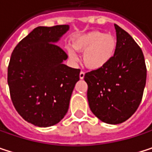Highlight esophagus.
<instances>
[{"label": "esophagus", "instance_id": "1", "mask_svg": "<svg viewBox=\"0 0 152 152\" xmlns=\"http://www.w3.org/2000/svg\"><path fill=\"white\" fill-rule=\"evenodd\" d=\"M84 75H85V73H84L83 71H81V72H80V74H79V77H80V79H83V78H84Z\"/></svg>", "mask_w": 152, "mask_h": 152}]
</instances>
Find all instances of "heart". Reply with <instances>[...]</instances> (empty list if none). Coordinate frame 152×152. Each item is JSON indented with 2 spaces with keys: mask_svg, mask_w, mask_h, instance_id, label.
I'll use <instances>...</instances> for the list:
<instances>
[{
  "mask_svg": "<svg viewBox=\"0 0 152 152\" xmlns=\"http://www.w3.org/2000/svg\"><path fill=\"white\" fill-rule=\"evenodd\" d=\"M72 48L69 47L67 53L69 58L76 61L78 55L76 52L83 53L84 65L91 69H99L105 67L114 55L117 41L108 33L99 31H92L77 36L72 41Z\"/></svg>",
  "mask_w": 152,
  "mask_h": 152,
  "instance_id": "b5f03b06",
  "label": "heart"
}]
</instances>
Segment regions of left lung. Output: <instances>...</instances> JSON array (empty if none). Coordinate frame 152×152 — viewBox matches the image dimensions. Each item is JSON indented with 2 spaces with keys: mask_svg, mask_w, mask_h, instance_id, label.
<instances>
[{
  "mask_svg": "<svg viewBox=\"0 0 152 152\" xmlns=\"http://www.w3.org/2000/svg\"><path fill=\"white\" fill-rule=\"evenodd\" d=\"M117 46L105 67L84 75L93 114L107 124H120L137 111L146 83L143 53L133 38L117 24Z\"/></svg>",
  "mask_w": 152,
  "mask_h": 152,
  "instance_id": "8db88e82",
  "label": "left lung"
}]
</instances>
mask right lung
<instances>
[{"mask_svg":"<svg viewBox=\"0 0 152 152\" xmlns=\"http://www.w3.org/2000/svg\"><path fill=\"white\" fill-rule=\"evenodd\" d=\"M69 26H39L15 46L8 68V84L17 113L31 124L46 128L66 115L80 69L63 63L57 42Z\"/></svg>","mask_w":152,"mask_h":152,"instance_id":"right-lung-1","label":"right lung"}]
</instances>
